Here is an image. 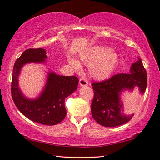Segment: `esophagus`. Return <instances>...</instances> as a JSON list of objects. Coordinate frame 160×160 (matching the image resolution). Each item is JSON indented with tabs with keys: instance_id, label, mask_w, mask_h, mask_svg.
Listing matches in <instances>:
<instances>
[{
	"instance_id": "esophagus-1",
	"label": "esophagus",
	"mask_w": 160,
	"mask_h": 160,
	"mask_svg": "<svg viewBox=\"0 0 160 160\" xmlns=\"http://www.w3.org/2000/svg\"><path fill=\"white\" fill-rule=\"evenodd\" d=\"M79 84L80 86H86L88 85V80L85 79V78H80L79 80Z\"/></svg>"
}]
</instances>
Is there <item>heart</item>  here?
Returning a JSON list of instances; mask_svg holds the SVG:
<instances>
[{"instance_id": "obj_1", "label": "heart", "mask_w": 160, "mask_h": 160, "mask_svg": "<svg viewBox=\"0 0 160 160\" xmlns=\"http://www.w3.org/2000/svg\"><path fill=\"white\" fill-rule=\"evenodd\" d=\"M81 63L89 66V73L94 79H107L113 73L118 63V56L112 48L103 46H93L87 48L80 55ZM69 62L75 70L82 69L80 63L73 58Z\"/></svg>"}]
</instances>
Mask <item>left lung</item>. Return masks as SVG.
I'll return each mask as SVG.
<instances>
[{
	"instance_id": "obj_1",
	"label": "left lung",
	"mask_w": 160,
	"mask_h": 160,
	"mask_svg": "<svg viewBox=\"0 0 160 160\" xmlns=\"http://www.w3.org/2000/svg\"><path fill=\"white\" fill-rule=\"evenodd\" d=\"M130 73H119L108 80L92 83L94 98L91 104L92 116L97 123L106 127H115L126 123L133 114L123 113L120 95L123 90H132L135 86L140 93L147 88V72L141 59L132 63Z\"/></svg>"
}]
</instances>
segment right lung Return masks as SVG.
I'll return each instance as SVG.
<instances>
[{
	"instance_id": "add662e5",
	"label": "right lung",
	"mask_w": 160,
	"mask_h": 160,
	"mask_svg": "<svg viewBox=\"0 0 160 160\" xmlns=\"http://www.w3.org/2000/svg\"><path fill=\"white\" fill-rule=\"evenodd\" d=\"M46 53L44 48H28L16 60L12 71L11 94L15 106L27 118L44 125L53 126L61 122L66 117L65 99L77 90L79 82L78 78L49 72L44 90L34 99L24 96L18 86L22 67L28 63H44L47 58Z\"/></svg>"
}]
</instances>
